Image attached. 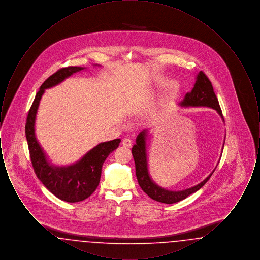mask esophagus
<instances>
[{
    "instance_id": "34e87169",
    "label": "esophagus",
    "mask_w": 260,
    "mask_h": 260,
    "mask_svg": "<svg viewBox=\"0 0 260 260\" xmlns=\"http://www.w3.org/2000/svg\"><path fill=\"white\" fill-rule=\"evenodd\" d=\"M122 144L125 146V147H131L132 146V144H133V141L129 139V138H127V137H125L123 139V141H122Z\"/></svg>"
}]
</instances>
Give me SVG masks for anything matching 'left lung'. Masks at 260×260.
<instances>
[{
    "mask_svg": "<svg viewBox=\"0 0 260 260\" xmlns=\"http://www.w3.org/2000/svg\"><path fill=\"white\" fill-rule=\"evenodd\" d=\"M183 106H207L215 109L222 117V111L216 98L211 82L205 72L201 71L197 77V81L193 89L187 92L185 99L181 103ZM223 118V117H222ZM132 153L136 162V178L141 189L149 197L157 202L165 204H174L187 198L189 195L198 191L200 188L207 183L211 176L210 175L198 185L182 191H169L160 186L156 185L150 178L147 169L146 151H145V132H141L136 138V144L132 149Z\"/></svg>",
    "mask_w": 260,
    "mask_h": 260,
    "instance_id": "left-lung-1",
    "label": "left lung"
}]
</instances>
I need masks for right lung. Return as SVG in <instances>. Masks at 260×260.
I'll return each mask as SVG.
<instances>
[{
  "label": "right lung",
  "instance_id": "add662e5",
  "mask_svg": "<svg viewBox=\"0 0 260 260\" xmlns=\"http://www.w3.org/2000/svg\"><path fill=\"white\" fill-rule=\"evenodd\" d=\"M82 67H62L50 76L40 87L35 99L29 109L25 135L28 143L30 159L38 178L54 196L68 203H77L88 198L98 188L101 176V168L106 158L118 148L121 139L100 143L73 166L67 168H53L46 160L45 154L35 137L34 124L40 99L45 88L57 85L65 78L81 71Z\"/></svg>",
  "mask_w": 260,
  "mask_h": 260
}]
</instances>
